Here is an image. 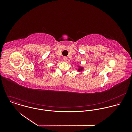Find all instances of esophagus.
<instances>
[{
  "label": "esophagus",
  "mask_w": 132,
  "mask_h": 132,
  "mask_svg": "<svg viewBox=\"0 0 132 132\" xmlns=\"http://www.w3.org/2000/svg\"><path fill=\"white\" fill-rule=\"evenodd\" d=\"M63 61H66L67 60V57L65 56L63 57Z\"/></svg>",
  "instance_id": "34e87169"
}]
</instances>
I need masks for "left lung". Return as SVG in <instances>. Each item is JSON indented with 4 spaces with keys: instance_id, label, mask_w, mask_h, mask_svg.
<instances>
[{
    "instance_id": "8db88e82",
    "label": "left lung",
    "mask_w": 132,
    "mask_h": 132,
    "mask_svg": "<svg viewBox=\"0 0 132 132\" xmlns=\"http://www.w3.org/2000/svg\"><path fill=\"white\" fill-rule=\"evenodd\" d=\"M78 71L79 72H81V71H82L83 70H84V68H83V67H81V66H79V65H78Z\"/></svg>"
}]
</instances>
